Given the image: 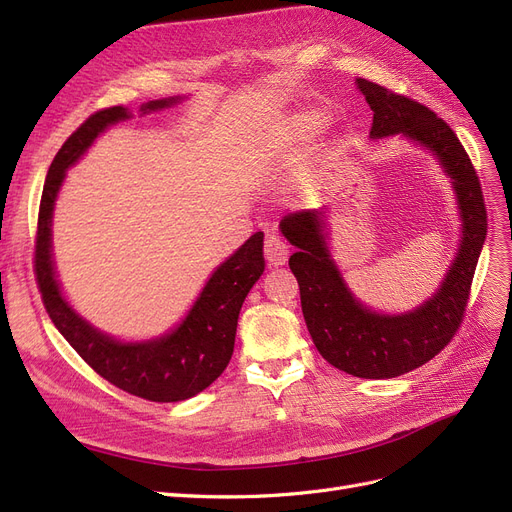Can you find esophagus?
Wrapping results in <instances>:
<instances>
[{
    "label": "esophagus",
    "instance_id": "1",
    "mask_svg": "<svg viewBox=\"0 0 512 512\" xmlns=\"http://www.w3.org/2000/svg\"><path fill=\"white\" fill-rule=\"evenodd\" d=\"M289 259V246L282 242L276 236H268L266 238V261L270 268H280L285 266Z\"/></svg>",
    "mask_w": 512,
    "mask_h": 512
}]
</instances>
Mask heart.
<instances>
[{
	"mask_svg": "<svg viewBox=\"0 0 512 512\" xmlns=\"http://www.w3.org/2000/svg\"><path fill=\"white\" fill-rule=\"evenodd\" d=\"M329 118L320 109H304L293 113L280 128V141L285 149H299L308 145L320 130L327 126Z\"/></svg>",
	"mask_w": 512,
	"mask_h": 512,
	"instance_id": "obj_1",
	"label": "heart"
}]
</instances>
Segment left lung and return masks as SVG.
<instances>
[{"label": "left lung", "mask_w": 512, "mask_h": 512, "mask_svg": "<svg viewBox=\"0 0 512 512\" xmlns=\"http://www.w3.org/2000/svg\"><path fill=\"white\" fill-rule=\"evenodd\" d=\"M373 111L369 139H401L437 160L456 196L460 219L458 251L434 291L413 310L386 314L363 304L331 253V223L325 208L287 215L280 232L293 246L289 268L299 282L301 312L316 350L335 369L365 380H390L437 356L456 335L470 282L487 236V213L479 177L462 143L437 113L401 94L356 78Z\"/></svg>", "instance_id": "obj_1"}]
</instances>
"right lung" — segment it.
I'll return each instance as SVG.
<instances>
[{
    "instance_id": "obj_1",
    "label": "right lung",
    "mask_w": 512,
    "mask_h": 512,
    "mask_svg": "<svg viewBox=\"0 0 512 512\" xmlns=\"http://www.w3.org/2000/svg\"><path fill=\"white\" fill-rule=\"evenodd\" d=\"M185 99L168 97L149 101L139 107V113L147 116L175 107ZM130 118L132 111L124 105L97 111L54 156L44 183L40 221H37L35 274L54 327L94 371L128 394L154 403H177L192 399L211 386L230 363L240 308L266 268L263 232H255L236 253L219 263L204 282L192 308L166 333L139 342H124L94 327L69 304L56 274L52 253L54 204L67 170L109 126Z\"/></svg>"
}]
</instances>
